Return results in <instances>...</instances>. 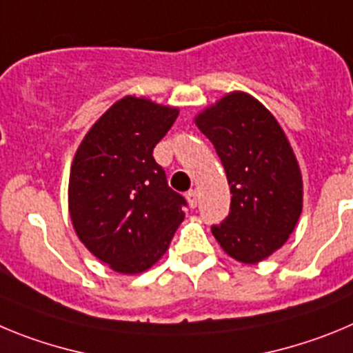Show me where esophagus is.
Wrapping results in <instances>:
<instances>
[{
  "label": "esophagus",
  "mask_w": 353,
  "mask_h": 353,
  "mask_svg": "<svg viewBox=\"0 0 353 353\" xmlns=\"http://www.w3.org/2000/svg\"><path fill=\"white\" fill-rule=\"evenodd\" d=\"M186 200H188L190 208H196L199 205V193L195 190H192V192L186 193Z\"/></svg>",
  "instance_id": "esophagus-1"
}]
</instances>
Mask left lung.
Masks as SVG:
<instances>
[{"label": "left lung", "instance_id": "1", "mask_svg": "<svg viewBox=\"0 0 353 353\" xmlns=\"http://www.w3.org/2000/svg\"><path fill=\"white\" fill-rule=\"evenodd\" d=\"M230 186V212L212 225L228 256L259 263L283 246L303 212V176L283 128L252 94L232 91L195 116Z\"/></svg>", "mask_w": 353, "mask_h": 353}]
</instances>
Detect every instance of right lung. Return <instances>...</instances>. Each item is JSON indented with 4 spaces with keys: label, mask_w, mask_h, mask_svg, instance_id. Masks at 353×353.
Wrapping results in <instances>:
<instances>
[{
    "label": "right lung",
    "mask_w": 353,
    "mask_h": 353,
    "mask_svg": "<svg viewBox=\"0 0 353 353\" xmlns=\"http://www.w3.org/2000/svg\"><path fill=\"white\" fill-rule=\"evenodd\" d=\"M177 114V107L128 94L101 114L72 161L68 211L75 234L121 274L153 268L184 220L186 202L153 158Z\"/></svg>",
    "instance_id": "obj_1"
}]
</instances>
